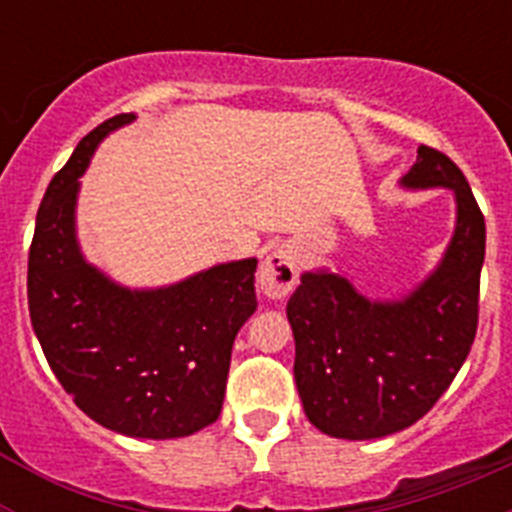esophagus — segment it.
<instances>
[{
	"mask_svg": "<svg viewBox=\"0 0 512 512\" xmlns=\"http://www.w3.org/2000/svg\"><path fill=\"white\" fill-rule=\"evenodd\" d=\"M297 284V256L292 246L279 243L269 251L259 269V289L269 300H282Z\"/></svg>",
	"mask_w": 512,
	"mask_h": 512,
	"instance_id": "esophagus-1",
	"label": "esophagus"
}]
</instances>
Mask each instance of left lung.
Returning <instances> with one entry per match:
<instances>
[{"label": "left lung", "instance_id": "1", "mask_svg": "<svg viewBox=\"0 0 512 512\" xmlns=\"http://www.w3.org/2000/svg\"><path fill=\"white\" fill-rule=\"evenodd\" d=\"M451 189L456 225L441 264L402 300H369L341 274L305 271L287 302L295 382L318 431L369 441L423 418L449 390L477 336L485 215L446 153L420 146L400 179Z\"/></svg>", "mask_w": 512, "mask_h": 512}]
</instances>
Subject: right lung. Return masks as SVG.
Listing matches in <instances>:
<instances>
[{
	"label": "right lung",
	"instance_id": "right-lung-1",
	"mask_svg": "<svg viewBox=\"0 0 512 512\" xmlns=\"http://www.w3.org/2000/svg\"><path fill=\"white\" fill-rule=\"evenodd\" d=\"M133 120V112L104 120L45 189L27 305L45 359L76 405L110 431L161 441L192 436L223 410L233 341L256 312V259L158 289L122 287L84 259L79 179L99 140Z\"/></svg>",
	"mask_w": 512,
	"mask_h": 512
}]
</instances>
